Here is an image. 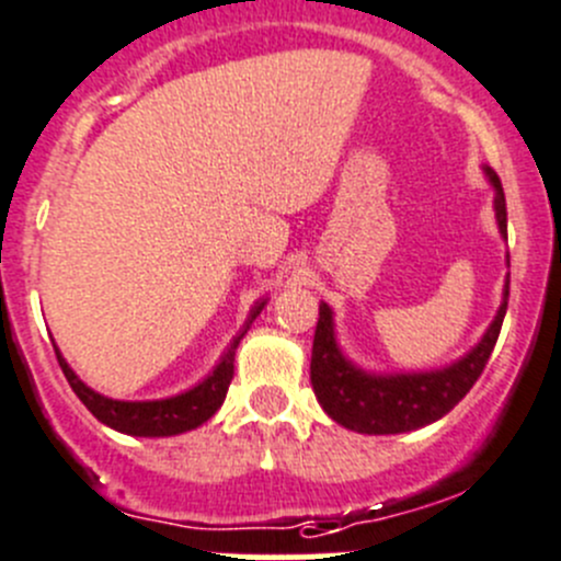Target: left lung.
Instances as JSON below:
<instances>
[{"label":"left lung","mask_w":561,"mask_h":561,"mask_svg":"<svg viewBox=\"0 0 561 561\" xmlns=\"http://www.w3.org/2000/svg\"><path fill=\"white\" fill-rule=\"evenodd\" d=\"M486 182L493 185L495 224L501 238H506V198L499 174L490 165H481ZM510 265V254H506ZM510 301V274H506L501 305L479 343L462 357L428 370H368L343 352L337 340L334 310L318 305L316 343H312L310 379L318 404L332 421L359 434H404L428 426L454 410L470 392L493 354L501 323Z\"/></svg>","instance_id":"1"}]
</instances>
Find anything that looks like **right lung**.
Here are the masks:
<instances>
[{
	"label": "right lung",
	"instance_id": "add662e5",
	"mask_svg": "<svg viewBox=\"0 0 561 561\" xmlns=\"http://www.w3.org/2000/svg\"><path fill=\"white\" fill-rule=\"evenodd\" d=\"M265 305H268V296L251 305L240 332L229 340V345L224 348L218 363L213 365V370H209L202 381H196V385L187 387V390L176 392V396H165V399L122 401L102 396V392L88 387L85 381L75 374V368L66 363V357H62L60 348H57L55 343L57 363H60L71 390L77 392V399H80L82 404L91 410V415L96 417V421H102L104 426L115 428V432L122 434H133V437H174V434L193 432V428L207 423L209 417L221 410L224 399H227L229 381H232L234 374V352H238L240 340L245 337L251 323L256 321V316L265 310Z\"/></svg>",
	"mask_w": 561,
	"mask_h": 561
}]
</instances>
